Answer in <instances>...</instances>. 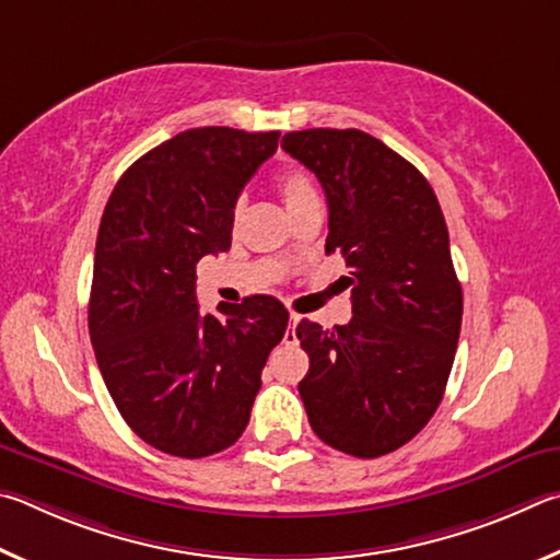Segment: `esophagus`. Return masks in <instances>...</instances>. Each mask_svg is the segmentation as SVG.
<instances>
[{
	"label": "esophagus",
	"instance_id": "esophagus-1",
	"mask_svg": "<svg viewBox=\"0 0 560 560\" xmlns=\"http://www.w3.org/2000/svg\"><path fill=\"white\" fill-rule=\"evenodd\" d=\"M298 322H300V315H290V327H288V337H285V339H295Z\"/></svg>",
	"mask_w": 560,
	"mask_h": 560
}]
</instances>
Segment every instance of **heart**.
<instances>
[{"mask_svg": "<svg viewBox=\"0 0 560 560\" xmlns=\"http://www.w3.org/2000/svg\"><path fill=\"white\" fill-rule=\"evenodd\" d=\"M278 189L282 194V199H285L288 209H295V206L315 199V196H317L315 184H312L310 176L302 170H285V172H282L280 179H278Z\"/></svg>", "mask_w": 560, "mask_h": 560, "instance_id": "heart-1", "label": "heart"}]
</instances>
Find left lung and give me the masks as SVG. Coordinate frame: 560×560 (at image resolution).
I'll return each instance as SVG.
<instances>
[{"label":"left lung","instance_id":"1","mask_svg":"<svg viewBox=\"0 0 560 560\" xmlns=\"http://www.w3.org/2000/svg\"><path fill=\"white\" fill-rule=\"evenodd\" d=\"M282 150L327 194V253L351 268L349 325H298L300 381L322 443L354 457L406 445L443 400L463 325L445 215L413 164L361 130L288 132Z\"/></svg>","mask_w":560,"mask_h":560}]
</instances>
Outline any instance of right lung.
Instances as JSON below:
<instances>
[{
	"instance_id": "1",
	"label": "right lung",
	"mask_w": 560,
	"mask_h": 560,
	"mask_svg": "<svg viewBox=\"0 0 560 560\" xmlns=\"http://www.w3.org/2000/svg\"><path fill=\"white\" fill-rule=\"evenodd\" d=\"M280 132L196 127L140 156L107 199L88 329L125 423L166 455L199 459L243 435L260 374L288 329L272 295L201 315L196 262L231 248L233 209Z\"/></svg>"
}]
</instances>
